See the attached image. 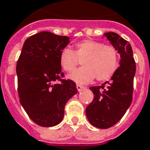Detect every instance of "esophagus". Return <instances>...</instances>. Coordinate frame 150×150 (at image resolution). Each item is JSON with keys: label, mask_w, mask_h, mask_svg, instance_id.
<instances>
[{"label": "esophagus", "mask_w": 150, "mask_h": 150, "mask_svg": "<svg viewBox=\"0 0 150 150\" xmlns=\"http://www.w3.org/2000/svg\"><path fill=\"white\" fill-rule=\"evenodd\" d=\"M76 88H77V90H78L79 91H81L82 90H83L84 88H86V87L83 86H81L79 84H77V85H76Z\"/></svg>", "instance_id": "esophagus-1"}]
</instances>
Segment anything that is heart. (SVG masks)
<instances>
[{
	"label": "heart",
	"instance_id": "heart-1",
	"mask_svg": "<svg viewBox=\"0 0 150 150\" xmlns=\"http://www.w3.org/2000/svg\"><path fill=\"white\" fill-rule=\"evenodd\" d=\"M80 61L84 67L75 70L68 78L75 83L85 84L96 77L97 80H108L118 66V54L111 45L93 40H84L75 45V52L68 47L61 51L59 64L66 72L74 71Z\"/></svg>",
	"mask_w": 150,
	"mask_h": 150
}]
</instances>
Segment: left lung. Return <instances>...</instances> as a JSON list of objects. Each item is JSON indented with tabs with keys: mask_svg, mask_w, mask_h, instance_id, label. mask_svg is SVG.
<instances>
[{
	"mask_svg": "<svg viewBox=\"0 0 150 150\" xmlns=\"http://www.w3.org/2000/svg\"><path fill=\"white\" fill-rule=\"evenodd\" d=\"M104 35L120 54L121 59L120 67L111 80L106 81L102 86L90 87L94 94V99L86 108V117L92 126L100 129L115 125L130 106L136 72L130 44L113 32L105 33Z\"/></svg>",
	"mask_w": 150,
	"mask_h": 150,
	"instance_id": "1",
	"label": "left lung"
}]
</instances>
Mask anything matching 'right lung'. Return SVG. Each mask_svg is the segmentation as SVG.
<instances>
[{"label":"right lung","instance_id":"add662e5","mask_svg":"<svg viewBox=\"0 0 150 150\" xmlns=\"http://www.w3.org/2000/svg\"><path fill=\"white\" fill-rule=\"evenodd\" d=\"M67 36L41 32L28 38L16 64L20 102L29 117L44 127L63 120L67 101L77 93L76 84L62 79L59 55L70 43ZM59 81L60 84H55Z\"/></svg>","mask_w":150,"mask_h":150}]
</instances>
